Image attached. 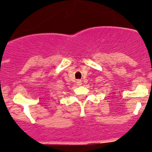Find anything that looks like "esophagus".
Listing matches in <instances>:
<instances>
[{"label": "esophagus", "instance_id": "34e87169", "mask_svg": "<svg viewBox=\"0 0 152 152\" xmlns=\"http://www.w3.org/2000/svg\"><path fill=\"white\" fill-rule=\"evenodd\" d=\"M76 84H77V85L80 86V85H81V84H82V83H81V80H77L76 81Z\"/></svg>", "mask_w": 152, "mask_h": 152}]
</instances>
